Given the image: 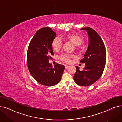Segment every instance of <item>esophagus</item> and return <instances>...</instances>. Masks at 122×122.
Wrapping results in <instances>:
<instances>
[{"mask_svg": "<svg viewBox=\"0 0 122 122\" xmlns=\"http://www.w3.org/2000/svg\"><path fill=\"white\" fill-rule=\"evenodd\" d=\"M69 66L68 65H65V69H67V68H69Z\"/></svg>", "mask_w": 122, "mask_h": 122, "instance_id": "obj_1", "label": "esophagus"}]
</instances>
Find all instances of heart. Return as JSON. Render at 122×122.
Returning a JSON list of instances; mask_svg holds the SVG:
<instances>
[{"instance_id": "obj_1", "label": "heart", "mask_w": 122, "mask_h": 122, "mask_svg": "<svg viewBox=\"0 0 122 122\" xmlns=\"http://www.w3.org/2000/svg\"><path fill=\"white\" fill-rule=\"evenodd\" d=\"M66 38L71 41L76 46L80 45L82 43L83 40L81 36L77 34H71L69 35L66 36ZM63 41L59 37H56L53 39L52 43L51 46L52 49L57 51L59 50L62 46ZM73 57V55L69 54V53H64L60 56V58L61 61L66 63H69L71 61V58Z\"/></svg>"}]
</instances>
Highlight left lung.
Instances as JSON below:
<instances>
[{
    "label": "left lung",
    "mask_w": 122,
    "mask_h": 122,
    "mask_svg": "<svg viewBox=\"0 0 122 122\" xmlns=\"http://www.w3.org/2000/svg\"><path fill=\"white\" fill-rule=\"evenodd\" d=\"M86 30L89 35V46L84 57L80 62L85 63L84 70L80 71L76 67L74 76L76 83L81 86H89L98 80L103 74L106 60V48L103 40L93 29L86 27L81 29Z\"/></svg>",
    "instance_id": "8db88e82"
}]
</instances>
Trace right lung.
Segmentation results:
<instances>
[{"mask_svg":"<svg viewBox=\"0 0 122 122\" xmlns=\"http://www.w3.org/2000/svg\"><path fill=\"white\" fill-rule=\"evenodd\" d=\"M56 35L50 27H43L35 33L29 44L27 61L29 71L41 85L51 86L61 81L65 66L56 64L52 66L49 60L53 52L51 43Z\"/></svg>","mask_w":122,"mask_h":122,"instance_id":"obj_1","label":"right lung"}]
</instances>
